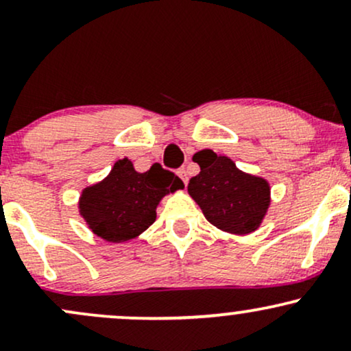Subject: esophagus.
Returning <instances> with one entry per match:
<instances>
[{"instance_id": "obj_1", "label": "esophagus", "mask_w": 351, "mask_h": 351, "mask_svg": "<svg viewBox=\"0 0 351 351\" xmlns=\"http://www.w3.org/2000/svg\"><path fill=\"white\" fill-rule=\"evenodd\" d=\"M176 173H178L180 180H181V181H183V183H184V184H186V183H188V175H186V170H184V168H180V170H178V171H176Z\"/></svg>"}]
</instances>
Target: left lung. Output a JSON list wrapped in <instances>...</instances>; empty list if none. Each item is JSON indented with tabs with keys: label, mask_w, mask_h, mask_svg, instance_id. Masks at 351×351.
<instances>
[{
	"label": "left lung",
	"mask_w": 351,
	"mask_h": 351,
	"mask_svg": "<svg viewBox=\"0 0 351 351\" xmlns=\"http://www.w3.org/2000/svg\"><path fill=\"white\" fill-rule=\"evenodd\" d=\"M201 171L188 183V191L211 224L232 234H249L259 228L269 208L267 181L239 171L228 156L213 150L195 155Z\"/></svg>",
	"instance_id": "left-lung-1"
}]
</instances>
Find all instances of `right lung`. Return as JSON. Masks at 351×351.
I'll list each match as a JSON object with an SVG mask.
<instances>
[{
    "mask_svg": "<svg viewBox=\"0 0 351 351\" xmlns=\"http://www.w3.org/2000/svg\"><path fill=\"white\" fill-rule=\"evenodd\" d=\"M183 186V181L160 163L138 173L123 158L114 165L106 180L84 189L80 215L94 234L110 243H122L152 226L160 199Z\"/></svg>",
    "mask_w": 351,
    "mask_h": 351,
    "instance_id": "1",
    "label": "right lung"
}]
</instances>
